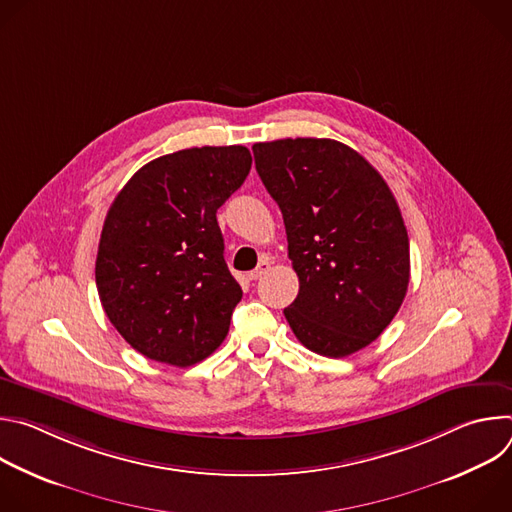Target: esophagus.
<instances>
[{
  "mask_svg": "<svg viewBox=\"0 0 512 512\" xmlns=\"http://www.w3.org/2000/svg\"><path fill=\"white\" fill-rule=\"evenodd\" d=\"M269 267H271V259H269V257H261V259H259V265H257L253 271H249V275H247V277H249L251 281L261 279V277L269 271Z\"/></svg>",
  "mask_w": 512,
  "mask_h": 512,
  "instance_id": "obj_1",
  "label": "esophagus"
}]
</instances>
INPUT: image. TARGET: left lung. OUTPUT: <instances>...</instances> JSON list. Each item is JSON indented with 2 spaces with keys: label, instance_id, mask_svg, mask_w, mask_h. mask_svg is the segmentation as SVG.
<instances>
[{
  "label": "left lung",
  "instance_id": "left-lung-1",
  "mask_svg": "<svg viewBox=\"0 0 512 512\" xmlns=\"http://www.w3.org/2000/svg\"><path fill=\"white\" fill-rule=\"evenodd\" d=\"M300 277L283 310L296 338L342 358L381 336L409 285V237L383 176L348 145L296 137L253 145Z\"/></svg>",
  "mask_w": 512,
  "mask_h": 512
}]
</instances>
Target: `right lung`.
<instances>
[{"label":"right lung","mask_w":512,"mask_h":512,"mask_svg":"<svg viewBox=\"0 0 512 512\" xmlns=\"http://www.w3.org/2000/svg\"><path fill=\"white\" fill-rule=\"evenodd\" d=\"M251 164L243 145L180 150L139 168L109 206L95 263L99 298L143 356L192 367L225 340L243 289L227 267L216 210Z\"/></svg>","instance_id":"1"}]
</instances>
